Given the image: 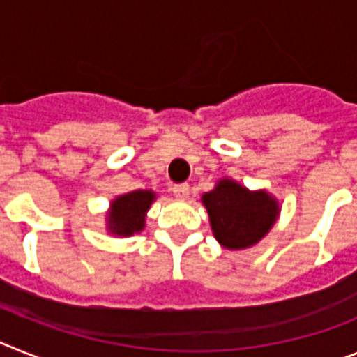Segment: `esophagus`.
I'll return each instance as SVG.
<instances>
[{"label": "esophagus", "instance_id": "obj_1", "mask_svg": "<svg viewBox=\"0 0 357 357\" xmlns=\"http://www.w3.org/2000/svg\"><path fill=\"white\" fill-rule=\"evenodd\" d=\"M172 192H174V196L178 197V199H187L188 194H190V185H187V183L174 185V187H172Z\"/></svg>", "mask_w": 357, "mask_h": 357}]
</instances>
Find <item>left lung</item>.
I'll list each match as a JSON object with an SVG mask.
<instances>
[{"mask_svg": "<svg viewBox=\"0 0 357 357\" xmlns=\"http://www.w3.org/2000/svg\"><path fill=\"white\" fill-rule=\"evenodd\" d=\"M213 237L222 248L244 250L257 244L277 221L280 206L266 190L252 192L234 179H219L201 197Z\"/></svg>", "mask_w": 357, "mask_h": 357, "instance_id": "obj_1", "label": "left lung"}]
</instances>
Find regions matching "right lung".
Wrapping results in <instances>:
<instances>
[{"label": "right lung", "instance_id": "add662e5", "mask_svg": "<svg viewBox=\"0 0 357 357\" xmlns=\"http://www.w3.org/2000/svg\"><path fill=\"white\" fill-rule=\"evenodd\" d=\"M154 199L156 194L153 190H135L111 201V208L107 213L109 234L122 235V237L140 234L145 226V213L151 208Z\"/></svg>", "mask_w": 357, "mask_h": 357}]
</instances>
